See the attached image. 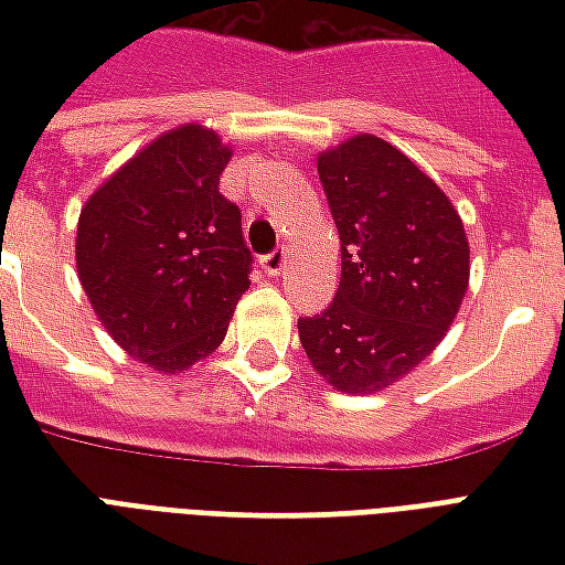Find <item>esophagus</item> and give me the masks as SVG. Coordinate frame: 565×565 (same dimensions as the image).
Wrapping results in <instances>:
<instances>
[{"mask_svg": "<svg viewBox=\"0 0 565 565\" xmlns=\"http://www.w3.org/2000/svg\"><path fill=\"white\" fill-rule=\"evenodd\" d=\"M259 266H263V271H266V275H281V271L287 269V250H284V247L271 250V254H266V257H263V263H259Z\"/></svg>", "mask_w": 565, "mask_h": 565, "instance_id": "esophagus-1", "label": "esophagus"}]
</instances>
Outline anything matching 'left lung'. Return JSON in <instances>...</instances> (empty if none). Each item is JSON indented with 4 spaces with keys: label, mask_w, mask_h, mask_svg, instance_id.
I'll list each match as a JSON object with an SVG mask.
<instances>
[{
    "label": "left lung",
    "mask_w": 565,
    "mask_h": 565,
    "mask_svg": "<svg viewBox=\"0 0 565 565\" xmlns=\"http://www.w3.org/2000/svg\"><path fill=\"white\" fill-rule=\"evenodd\" d=\"M342 242V281L327 311L299 320L320 379L379 393L436 351L469 287V242L441 186L379 136L318 157Z\"/></svg>",
    "instance_id": "8db88e82"
}]
</instances>
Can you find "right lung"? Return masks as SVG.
I'll list each match as a JSON object with an SVG mask.
<instances>
[{
    "instance_id": "right-lung-1",
    "label": "right lung",
    "mask_w": 565,
    "mask_h": 565,
    "mask_svg": "<svg viewBox=\"0 0 565 565\" xmlns=\"http://www.w3.org/2000/svg\"><path fill=\"white\" fill-rule=\"evenodd\" d=\"M233 157L184 124L124 162L81 209L75 263L96 318L129 356L184 372L223 342L250 287L242 211L223 199Z\"/></svg>"
}]
</instances>
